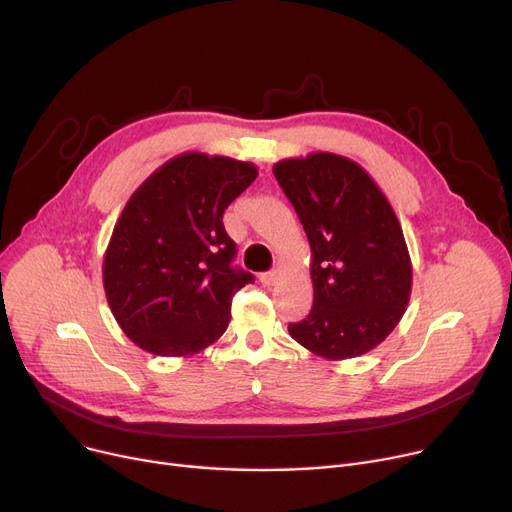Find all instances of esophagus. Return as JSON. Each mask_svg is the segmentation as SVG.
Listing matches in <instances>:
<instances>
[{"label":"esophagus","instance_id":"34e87169","mask_svg":"<svg viewBox=\"0 0 512 512\" xmlns=\"http://www.w3.org/2000/svg\"><path fill=\"white\" fill-rule=\"evenodd\" d=\"M259 280H261V284H265V286H274V284L280 280V272H276V270L263 272V274L259 276Z\"/></svg>","mask_w":512,"mask_h":512}]
</instances>
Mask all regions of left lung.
I'll use <instances>...</instances> for the list:
<instances>
[{
    "instance_id": "obj_1",
    "label": "left lung",
    "mask_w": 512,
    "mask_h": 512,
    "mask_svg": "<svg viewBox=\"0 0 512 512\" xmlns=\"http://www.w3.org/2000/svg\"><path fill=\"white\" fill-rule=\"evenodd\" d=\"M274 176L311 245V313L290 336L330 361L369 353L405 315L413 267L396 213L371 176L334 153L282 159Z\"/></svg>"
}]
</instances>
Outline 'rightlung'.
I'll return each instance as SVG.
<instances>
[{"mask_svg":"<svg viewBox=\"0 0 512 512\" xmlns=\"http://www.w3.org/2000/svg\"><path fill=\"white\" fill-rule=\"evenodd\" d=\"M257 178L249 161L182 153L128 199L103 259V288L122 332L143 351L186 357L218 340L234 294L253 274L234 267L226 207Z\"/></svg>","mask_w":512,"mask_h":512,"instance_id":"obj_1","label":"right lung"}]
</instances>
